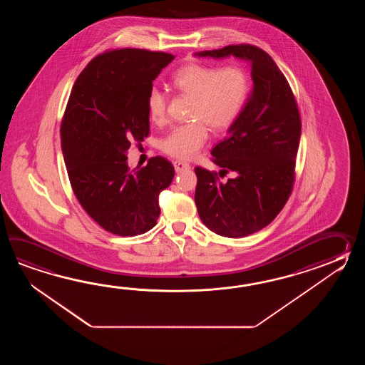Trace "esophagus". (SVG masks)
Segmentation results:
<instances>
[{"mask_svg":"<svg viewBox=\"0 0 365 365\" xmlns=\"http://www.w3.org/2000/svg\"><path fill=\"white\" fill-rule=\"evenodd\" d=\"M173 167H175V171L176 172L187 171V170H190V165H189V164L180 162V160H175V162H173Z\"/></svg>","mask_w":365,"mask_h":365,"instance_id":"34e87169","label":"esophagus"}]
</instances>
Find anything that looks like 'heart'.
Listing matches in <instances>:
<instances>
[{"instance_id":"obj_1","label":"heart","mask_w":365,"mask_h":365,"mask_svg":"<svg viewBox=\"0 0 365 365\" xmlns=\"http://www.w3.org/2000/svg\"><path fill=\"white\" fill-rule=\"evenodd\" d=\"M176 91L192 99L187 124L175 126L162 140L165 154L190 160L209 138L210 126L215 132L230 129L240 116L249 95V76L240 66H217L189 63L172 77ZM150 120L162 123L167 112V95L158 87L148 93Z\"/></svg>"}]
</instances>
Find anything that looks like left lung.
<instances>
[{
    "label": "left lung",
    "mask_w": 365,
    "mask_h": 365,
    "mask_svg": "<svg viewBox=\"0 0 365 365\" xmlns=\"http://www.w3.org/2000/svg\"><path fill=\"white\" fill-rule=\"evenodd\" d=\"M233 56L250 63L253 88L228 137L212 148L214 163L232 179L195 168L194 201L202 223L225 237H245L270 225L286 205L294 185L302 121L294 93L272 57L241 44L194 53Z\"/></svg>",
    "instance_id": "1"
}]
</instances>
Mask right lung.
I'll use <instances>...</instances> for the list:
<instances>
[{
    "instance_id": "1",
    "label": "right lung",
    "mask_w": 365,
    "mask_h": 365,
    "mask_svg": "<svg viewBox=\"0 0 365 365\" xmlns=\"http://www.w3.org/2000/svg\"><path fill=\"white\" fill-rule=\"evenodd\" d=\"M175 57L145 49H115L95 57L78 76L61 123V148L81 206L106 231L148 232L160 214L159 194L173 180L155 156L130 171L126 151L150 133L148 93Z\"/></svg>"
}]
</instances>
